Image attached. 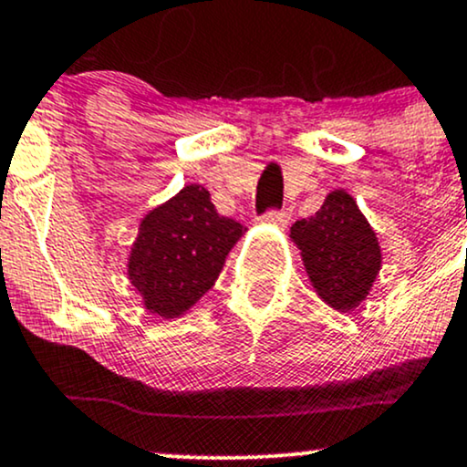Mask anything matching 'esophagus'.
Returning <instances> with one entry per match:
<instances>
[{
    "label": "esophagus",
    "mask_w": 467,
    "mask_h": 467,
    "mask_svg": "<svg viewBox=\"0 0 467 467\" xmlns=\"http://www.w3.org/2000/svg\"><path fill=\"white\" fill-rule=\"evenodd\" d=\"M290 213H293V212H290L288 207H284L282 212H271V213H266L265 221L271 223V224H275V227H282V229H284V227H286V224H288V221H290Z\"/></svg>",
    "instance_id": "esophagus-1"
}]
</instances>
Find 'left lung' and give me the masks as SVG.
<instances>
[{"label": "left lung", "mask_w": 467, "mask_h": 467, "mask_svg": "<svg viewBox=\"0 0 467 467\" xmlns=\"http://www.w3.org/2000/svg\"><path fill=\"white\" fill-rule=\"evenodd\" d=\"M290 240L323 304L345 315L367 299L380 273L382 249L352 194L330 192L315 216L290 227Z\"/></svg>", "instance_id": "8db88e82"}]
</instances>
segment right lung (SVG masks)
<instances>
[{
	"label": "right lung",
	"mask_w": 467,
	"mask_h": 467,
	"mask_svg": "<svg viewBox=\"0 0 467 467\" xmlns=\"http://www.w3.org/2000/svg\"><path fill=\"white\" fill-rule=\"evenodd\" d=\"M244 234L243 224L216 212L202 185H185L141 218L126 277L150 315L179 319L216 284Z\"/></svg>",
	"instance_id": "1"
}]
</instances>
